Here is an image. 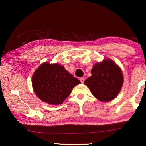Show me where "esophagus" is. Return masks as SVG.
Here are the masks:
<instances>
[{
	"label": "esophagus",
	"mask_w": 146,
	"mask_h": 146,
	"mask_svg": "<svg viewBox=\"0 0 146 146\" xmlns=\"http://www.w3.org/2000/svg\"><path fill=\"white\" fill-rule=\"evenodd\" d=\"M80 81L81 82V83H84V82H85V78H83V77L80 78Z\"/></svg>",
	"instance_id": "1"
}]
</instances>
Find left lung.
I'll return each mask as SVG.
<instances>
[{"label": "left lung", "instance_id": "obj_1", "mask_svg": "<svg viewBox=\"0 0 146 146\" xmlns=\"http://www.w3.org/2000/svg\"><path fill=\"white\" fill-rule=\"evenodd\" d=\"M91 74L84 83L97 99L108 102L116 98L122 86L123 76L120 68L113 61L105 60L96 63Z\"/></svg>", "mask_w": 146, "mask_h": 146}]
</instances>
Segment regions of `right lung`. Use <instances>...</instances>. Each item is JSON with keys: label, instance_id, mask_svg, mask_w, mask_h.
<instances>
[{"label": "right lung", "instance_id": "right-lung-1", "mask_svg": "<svg viewBox=\"0 0 146 146\" xmlns=\"http://www.w3.org/2000/svg\"><path fill=\"white\" fill-rule=\"evenodd\" d=\"M80 83L78 79L57 63L42 64L32 77L35 94L43 102L52 105L62 104L72 88Z\"/></svg>", "mask_w": 146, "mask_h": 146}]
</instances>
